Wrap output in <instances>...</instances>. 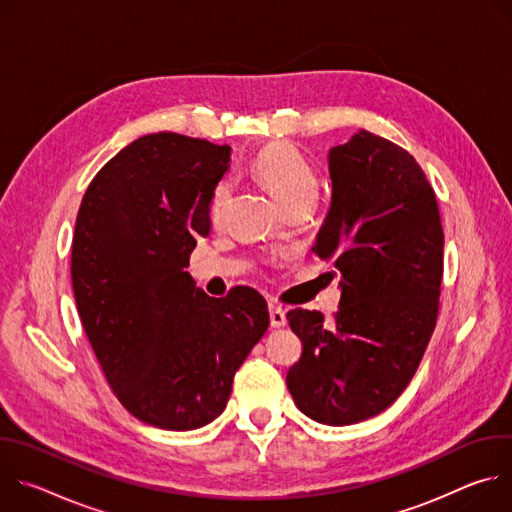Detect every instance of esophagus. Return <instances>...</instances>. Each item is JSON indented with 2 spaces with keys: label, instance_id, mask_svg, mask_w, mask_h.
<instances>
[{
  "label": "esophagus",
  "instance_id": "34e87169",
  "mask_svg": "<svg viewBox=\"0 0 512 512\" xmlns=\"http://www.w3.org/2000/svg\"><path fill=\"white\" fill-rule=\"evenodd\" d=\"M269 322H271L273 328L285 326V322H287L285 310L281 306H277V304H269Z\"/></svg>",
  "mask_w": 512,
  "mask_h": 512
}]
</instances>
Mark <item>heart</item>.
I'll return each mask as SVG.
<instances>
[{"label": "heart", "mask_w": 512, "mask_h": 512, "mask_svg": "<svg viewBox=\"0 0 512 512\" xmlns=\"http://www.w3.org/2000/svg\"><path fill=\"white\" fill-rule=\"evenodd\" d=\"M253 174L285 206L294 200L318 194V176L306 156L289 143H271L261 148L253 162ZM229 198V184H216L210 196V214L218 216Z\"/></svg>", "instance_id": "obj_1"}]
</instances>
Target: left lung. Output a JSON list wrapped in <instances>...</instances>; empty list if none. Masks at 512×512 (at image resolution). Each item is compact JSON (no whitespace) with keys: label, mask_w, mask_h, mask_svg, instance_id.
<instances>
[{"label":"left lung","mask_w":512,"mask_h":512,"mask_svg":"<svg viewBox=\"0 0 512 512\" xmlns=\"http://www.w3.org/2000/svg\"><path fill=\"white\" fill-rule=\"evenodd\" d=\"M332 202L314 251L340 271L330 322L291 310L304 344L285 383L298 409L326 425L385 411L413 379L433 334L444 273L435 192L415 158L360 129L328 154Z\"/></svg>","instance_id":"obj_1"}]
</instances>
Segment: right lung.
<instances>
[{
	"instance_id": "right-lung-1",
	"label": "right lung",
	"mask_w": 512,
	"mask_h": 512,
	"mask_svg": "<svg viewBox=\"0 0 512 512\" xmlns=\"http://www.w3.org/2000/svg\"><path fill=\"white\" fill-rule=\"evenodd\" d=\"M229 164V145L143 135L97 172L77 214L70 277L83 328L121 405L160 429L221 415L269 326L255 289L210 298L184 271Z\"/></svg>"
}]
</instances>
